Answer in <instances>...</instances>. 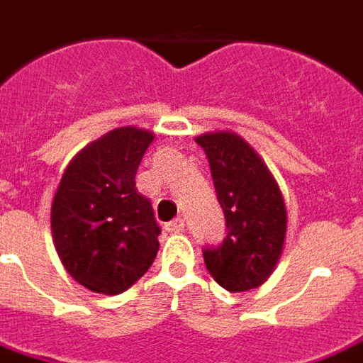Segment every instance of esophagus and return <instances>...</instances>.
Here are the masks:
<instances>
[{
	"label": "esophagus",
	"mask_w": 363,
	"mask_h": 363,
	"mask_svg": "<svg viewBox=\"0 0 363 363\" xmlns=\"http://www.w3.org/2000/svg\"><path fill=\"white\" fill-rule=\"evenodd\" d=\"M169 233H182L184 231V220L182 219H174L167 223V227H164Z\"/></svg>",
	"instance_id": "1"
}]
</instances>
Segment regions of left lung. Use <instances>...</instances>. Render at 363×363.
I'll list each match as a JSON object with an SVG mask.
<instances>
[{"label":"left lung","mask_w":363,"mask_h":363,"mask_svg":"<svg viewBox=\"0 0 363 363\" xmlns=\"http://www.w3.org/2000/svg\"><path fill=\"white\" fill-rule=\"evenodd\" d=\"M206 152L227 237L205 249V265L227 291H249L267 281L285 245L287 206L265 160L237 132L217 130L196 136Z\"/></svg>","instance_id":"left-lung-1"}]
</instances>
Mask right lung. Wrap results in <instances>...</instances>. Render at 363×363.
<instances>
[{"label": "right lung", "instance_id": "1", "mask_svg": "<svg viewBox=\"0 0 363 363\" xmlns=\"http://www.w3.org/2000/svg\"><path fill=\"white\" fill-rule=\"evenodd\" d=\"M155 134L138 126L106 132L84 146L52 201V239L72 279L94 294L118 295L150 269L158 229L136 170Z\"/></svg>", "mask_w": 363, "mask_h": 363}]
</instances>
